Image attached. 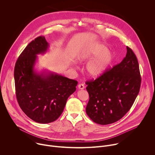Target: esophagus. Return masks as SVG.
Returning <instances> with one entry per match:
<instances>
[{
    "instance_id": "esophagus-1",
    "label": "esophagus",
    "mask_w": 155,
    "mask_h": 155,
    "mask_svg": "<svg viewBox=\"0 0 155 155\" xmlns=\"http://www.w3.org/2000/svg\"><path fill=\"white\" fill-rule=\"evenodd\" d=\"M78 88L80 90H83L84 88V84H78Z\"/></svg>"
}]
</instances>
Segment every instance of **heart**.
<instances>
[{"label":"heart","mask_w":155,"mask_h":155,"mask_svg":"<svg viewBox=\"0 0 155 155\" xmlns=\"http://www.w3.org/2000/svg\"><path fill=\"white\" fill-rule=\"evenodd\" d=\"M80 62L90 61L85 68L86 75L93 79L103 75L112 65L114 56L107 47L99 42L87 44L78 54Z\"/></svg>","instance_id":"b5f03b06"}]
</instances>
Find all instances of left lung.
<instances>
[{
	"label": "left lung",
	"mask_w": 155,
	"mask_h": 155,
	"mask_svg": "<svg viewBox=\"0 0 155 155\" xmlns=\"http://www.w3.org/2000/svg\"><path fill=\"white\" fill-rule=\"evenodd\" d=\"M118 65L94 81H87L90 96L86 112L96 123L105 125L120 120L133 105L141 77L137 59L129 47Z\"/></svg>",
	"instance_id": "8db88e82"
}]
</instances>
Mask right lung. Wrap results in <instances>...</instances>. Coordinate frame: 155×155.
Instances as JSON below:
<instances>
[{"label":"right lung","mask_w":155,"mask_h":155,"mask_svg":"<svg viewBox=\"0 0 155 155\" xmlns=\"http://www.w3.org/2000/svg\"><path fill=\"white\" fill-rule=\"evenodd\" d=\"M50 45L40 36L19 55L14 71L16 96L24 113L38 123H49L62 114L68 97L78 82L47 70L35 69L38 54L46 53Z\"/></svg>","instance_id":"1"}]
</instances>
